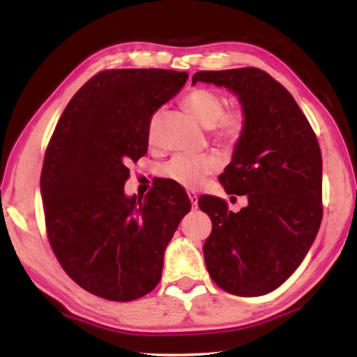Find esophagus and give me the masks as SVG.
Segmentation results:
<instances>
[{"instance_id": "obj_1", "label": "esophagus", "mask_w": 357, "mask_h": 357, "mask_svg": "<svg viewBox=\"0 0 357 357\" xmlns=\"http://www.w3.org/2000/svg\"><path fill=\"white\" fill-rule=\"evenodd\" d=\"M188 195H189V199H191V206H192V209H197V208H199V197H197V194H195V192H189Z\"/></svg>"}]
</instances>
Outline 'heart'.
I'll return each instance as SVG.
<instances>
[{
    "mask_svg": "<svg viewBox=\"0 0 357 357\" xmlns=\"http://www.w3.org/2000/svg\"><path fill=\"white\" fill-rule=\"evenodd\" d=\"M185 105L202 126L213 129L217 142L231 144L238 140L245 128V112L242 107L225 109V98L220 92L208 87H197L185 97ZM154 121L149 126V138H154ZM220 168V158L214 154L197 157L176 155L163 166V176L177 181L181 186L197 188L208 176Z\"/></svg>",
    "mask_w": 357,
    "mask_h": 357,
    "instance_id": "1",
    "label": "heart"
}]
</instances>
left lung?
Here are the masks:
<instances>
[{
    "instance_id": "left-lung-1",
    "label": "left lung",
    "mask_w": 357,
    "mask_h": 357,
    "mask_svg": "<svg viewBox=\"0 0 357 357\" xmlns=\"http://www.w3.org/2000/svg\"><path fill=\"white\" fill-rule=\"evenodd\" d=\"M197 82L236 93L245 128L220 176L228 194L246 195L238 213L205 195L213 231L203 245L208 273L231 294L256 297L280 287L307 256L322 222V154L293 96L256 68L200 70Z\"/></svg>"
}]
</instances>
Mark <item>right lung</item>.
Here are the masks:
<instances>
[{"mask_svg":"<svg viewBox=\"0 0 357 357\" xmlns=\"http://www.w3.org/2000/svg\"><path fill=\"white\" fill-rule=\"evenodd\" d=\"M186 79L166 69L100 72L72 97L49 142L40 188L50 246L69 278L103 299L135 301L157 287L166 246L191 209L168 181L143 199L125 194L152 115Z\"/></svg>","mask_w":357,"mask_h":357,"instance_id":"add662e5","label":"right lung"}]
</instances>
